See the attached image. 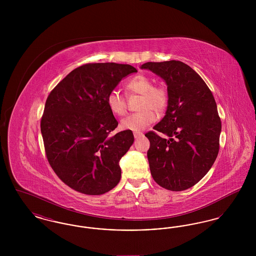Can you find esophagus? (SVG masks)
Here are the masks:
<instances>
[{"label":"esophagus","mask_w":256,"mask_h":256,"mask_svg":"<svg viewBox=\"0 0 256 256\" xmlns=\"http://www.w3.org/2000/svg\"><path fill=\"white\" fill-rule=\"evenodd\" d=\"M134 138H140V137H143L144 136V134H142V132H134Z\"/></svg>","instance_id":"34e87169"}]
</instances>
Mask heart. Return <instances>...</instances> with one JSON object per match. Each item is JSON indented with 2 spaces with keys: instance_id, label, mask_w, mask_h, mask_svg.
Returning a JSON list of instances; mask_svg holds the SVG:
<instances>
[{
  "instance_id": "obj_1",
  "label": "heart",
  "mask_w": 256,
  "mask_h": 256,
  "mask_svg": "<svg viewBox=\"0 0 256 256\" xmlns=\"http://www.w3.org/2000/svg\"><path fill=\"white\" fill-rule=\"evenodd\" d=\"M126 88L130 94L142 95L139 106L141 111L122 119L121 128L132 132L143 130L156 122V114L154 110L158 113L166 110L169 102L168 91L163 86H154L152 78L145 74H138L130 78ZM106 104L110 111L117 116H122L126 112V100L118 90L110 91L106 97Z\"/></svg>"
}]
</instances>
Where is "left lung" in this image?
<instances>
[{
  "label": "left lung",
  "mask_w": 256,
  "mask_h": 256,
  "mask_svg": "<svg viewBox=\"0 0 256 256\" xmlns=\"http://www.w3.org/2000/svg\"><path fill=\"white\" fill-rule=\"evenodd\" d=\"M158 74L167 84L164 118L145 134L146 152L154 182L170 191H183L198 182L219 152L222 124L217 104L206 84L182 61L146 62L140 67Z\"/></svg>",
  "instance_id": "8db88e82"
}]
</instances>
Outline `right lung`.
<instances>
[{
	"instance_id": "right-lung-1",
	"label": "right lung",
	"mask_w": 256,
	"mask_h": 256,
	"mask_svg": "<svg viewBox=\"0 0 256 256\" xmlns=\"http://www.w3.org/2000/svg\"><path fill=\"white\" fill-rule=\"evenodd\" d=\"M136 72L128 64L88 63L68 74L47 98L40 124L46 156L74 190L102 195L120 182L119 161L134 144V134L110 135L118 122L106 97Z\"/></svg>"
}]
</instances>
